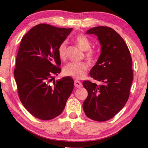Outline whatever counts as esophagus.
<instances>
[{
	"instance_id": "obj_1",
	"label": "esophagus",
	"mask_w": 148,
	"mask_h": 148,
	"mask_svg": "<svg viewBox=\"0 0 148 148\" xmlns=\"http://www.w3.org/2000/svg\"><path fill=\"white\" fill-rule=\"evenodd\" d=\"M74 84H75V86L76 88H82V83H81L80 82H79V81H77V80L75 81Z\"/></svg>"
}]
</instances>
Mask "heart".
I'll use <instances>...</instances> for the list:
<instances>
[{
    "label": "heart",
    "mask_w": 148,
    "mask_h": 148,
    "mask_svg": "<svg viewBox=\"0 0 148 148\" xmlns=\"http://www.w3.org/2000/svg\"><path fill=\"white\" fill-rule=\"evenodd\" d=\"M78 46L83 50L86 51V56L89 60L92 61L94 59L96 53L91 50V43L89 38L84 34H79L75 38ZM66 53V42L64 41L60 44L58 48V54L60 58L64 59ZM88 70V64L84 62H70L63 68V73L65 75L71 76L75 79H82L86 76Z\"/></svg>",
    "instance_id": "obj_1"
}]
</instances>
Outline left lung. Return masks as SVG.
<instances>
[{"label": "left lung", "instance_id": "obj_1", "mask_svg": "<svg viewBox=\"0 0 148 148\" xmlns=\"http://www.w3.org/2000/svg\"><path fill=\"white\" fill-rule=\"evenodd\" d=\"M98 37L101 52L90 76L99 85L84 81L88 95L83 108L88 118L106 121L114 117L126 104L133 82L132 58L124 40L112 28L92 27L86 32Z\"/></svg>", "mask_w": 148, "mask_h": 148}]
</instances>
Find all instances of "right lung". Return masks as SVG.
Returning a JSON list of instances; mask_svg holds the SVG:
<instances>
[{"label": "right lung", "instance_id": "1", "mask_svg": "<svg viewBox=\"0 0 148 148\" xmlns=\"http://www.w3.org/2000/svg\"><path fill=\"white\" fill-rule=\"evenodd\" d=\"M72 29L39 24L20 43L14 70L18 94L28 112L41 120H50L61 114L73 90L71 77L52 82L54 75L60 72L58 48Z\"/></svg>", "mask_w": 148, "mask_h": 148}]
</instances>
